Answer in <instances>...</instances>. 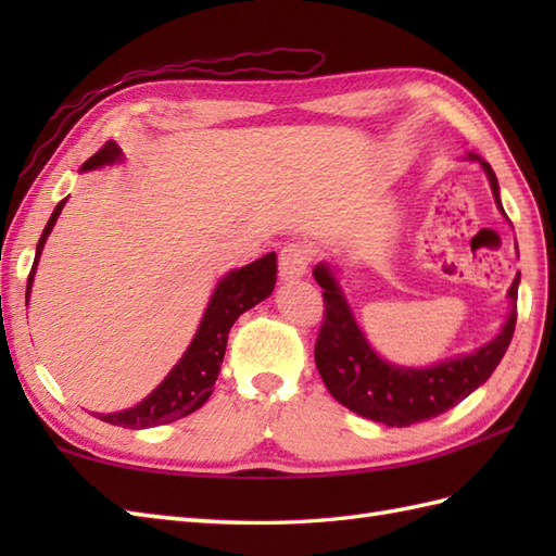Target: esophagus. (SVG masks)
<instances>
[{"label": "esophagus", "mask_w": 556, "mask_h": 556, "mask_svg": "<svg viewBox=\"0 0 556 556\" xmlns=\"http://www.w3.org/2000/svg\"><path fill=\"white\" fill-rule=\"evenodd\" d=\"M313 260L311 245L305 243H287L279 253V275L281 279H299L308 271Z\"/></svg>", "instance_id": "1"}]
</instances>
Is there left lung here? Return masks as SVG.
<instances>
[{"instance_id": "8db88e82", "label": "left lung", "mask_w": 556, "mask_h": 556, "mask_svg": "<svg viewBox=\"0 0 556 556\" xmlns=\"http://www.w3.org/2000/svg\"><path fill=\"white\" fill-rule=\"evenodd\" d=\"M480 164L490 179L494 200L504 212L497 176H494L488 162L480 160ZM313 275L317 285L323 287L325 301L323 325L315 341L317 372H320L329 394L341 406L358 413L363 418L389 425V428H408V425L430 420L454 408L458 401H464L488 380L511 344L516 329L518 277L509 289L514 308L497 339L470 353V356L446 361L434 365V368L410 370L394 368L370 349L356 320H353L346 299L341 296L332 271L325 265H317Z\"/></svg>"}]
</instances>
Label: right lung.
<instances>
[{
    "label": "right lung",
    "mask_w": 556,
    "mask_h": 556,
    "mask_svg": "<svg viewBox=\"0 0 556 556\" xmlns=\"http://www.w3.org/2000/svg\"><path fill=\"white\" fill-rule=\"evenodd\" d=\"M122 157V150L116 143L108 140L96 155H92L83 169H98L102 164H112ZM66 203H56L50 222L38 241V251H35V263L28 275V287H26V299L33 287V275L35 265H38V257L42 253V245L50 236L54 222L59 217ZM277 281V255L267 253L255 263L245 265L241 269L229 271L224 277L215 293H212V301L203 315V323L198 327V334L191 341V346L184 353V358L174 365V370L164 377V382L152 392L148 399L140 401L138 406L122 410V413H98V418L116 425V428H131V430H143V428H155V425H167L179 418L191 416L193 410L205 404L212 394V387L217 382L219 365L224 358V351H227V339L233 323L239 317L251 311L253 305L265 301L271 289H275Z\"/></svg>",
    "instance_id": "1"
}]
</instances>
